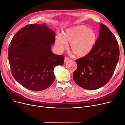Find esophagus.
<instances>
[{
  "instance_id": "1",
  "label": "esophagus",
  "mask_w": 125,
  "mask_h": 125,
  "mask_svg": "<svg viewBox=\"0 0 125 125\" xmlns=\"http://www.w3.org/2000/svg\"><path fill=\"white\" fill-rule=\"evenodd\" d=\"M69 59L68 58V57H65V59H64V62L65 63H66V62H69Z\"/></svg>"
}]
</instances>
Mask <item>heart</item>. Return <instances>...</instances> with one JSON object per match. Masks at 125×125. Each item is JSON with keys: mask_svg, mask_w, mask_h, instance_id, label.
Listing matches in <instances>:
<instances>
[{"mask_svg": "<svg viewBox=\"0 0 125 125\" xmlns=\"http://www.w3.org/2000/svg\"><path fill=\"white\" fill-rule=\"evenodd\" d=\"M96 40L97 34L93 29L78 25L67 29L62 35H57L55 45L59 51H62L70 43L71 51L78 57H83L92 51Z\"/></svg>", "mask_w": 125, "mask_h": 125, "instance_id": "obj_1", "label": "heart"}]
</instances>
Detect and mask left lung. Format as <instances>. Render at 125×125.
<instances>
[{
    "mask_svg": "<svg viewBox=\"0 0 125 125\" xmlns=\"http://www.w3.org/2000/svg\"><path fill=\"white\" fill-rule=\"evenodd\" d=\"M99 36L92 51L75 60L77 68L73 73L74 82L86 90H96L110 80L119 57L118 42L104 24H100Z\"/></svg>",
    "mask_w": 125,
    "mask_h": 125,
    "instance_id": "obj_1",
    "label": "left lung"
}]
</instances>
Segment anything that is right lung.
Listing matches in <instances>:
<instances>
[{"label": "right lung", "instance_id": "add662e5", "mask_svg": "<svg viewBox=\"0 0 125 125\" xmlns=\"http://www.w3.org/2000/svg\"><path fill=\"white\" fill-rule=\"evenodd\" d=\"M55 34L45 23L32 24L19 30L9 46L8 59L14 78L26 89L40 91L54 82V69L64 62L52 52Z\"/></svg>", "mask_w": 125, "mask_h": 125}]
</instances>
